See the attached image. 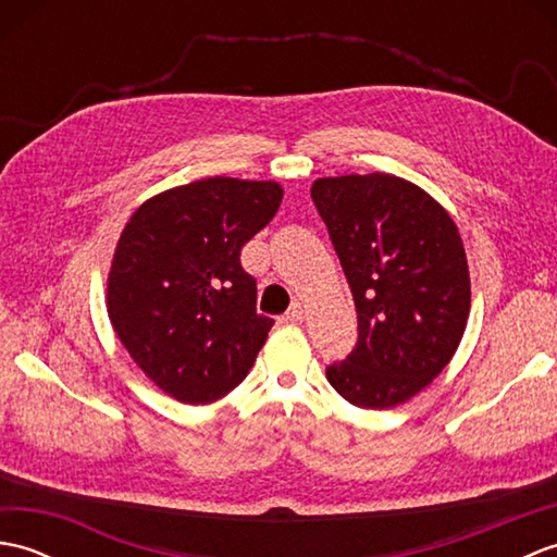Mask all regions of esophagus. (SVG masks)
<instances>
[{"label": "esophagus", "instance_id": "1", "mask_svg": "<svg viewBox=\"0 0 557 557\" xmlns=\"http://www.w3.org/2000/svg\"><path fill=\"white\" fill-rule=\"evenodd\" d=\"M285 321H289V323H301V321H304V304L294 301L292 309H289L287 315H285Z\"/></svg>", "mask_w": 557, "mask_h": 557}]
</instances>
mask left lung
Wrapping results in <instances>:
<instances>
[{
	"instance_id": "1",
	"label": "left lung",
	"mask_w": 557,
	"mask_h": 557,
	"mask_svg": "<svg viewBox=\"0 0 557 557\" xmlns=\"http://www.w3.org/2000/svg\"><path fill=\"white\" fill-rule=\"evenodd\" d=\"M311 198L359 318L357 347L327 366V381L357 407H397L465 335L471 285L457 224L423 188L383 172L318 180Z\"/></svg>"
}]
</instances>
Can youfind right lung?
Returning <instances> with one entry per match:
<instances>
[{
  "label": "right lung",
  "mask_w": 557,
  "mask_h": 557,
  "mask_svg": "<svg viewBox=\"0 0 557 557\" xmlns=\"http://www.w3.org/2000/svg\"><path fill=\"white\" fill-rule=\"evenodd\" d=\"M282 186L210 176L146 200L116 244L108 313L152 383L184 405L239 385L272 318L256 313L242 248L275 218Z\"/></svg>",
  "instance_id": "add662e5"
}]
</instances>
